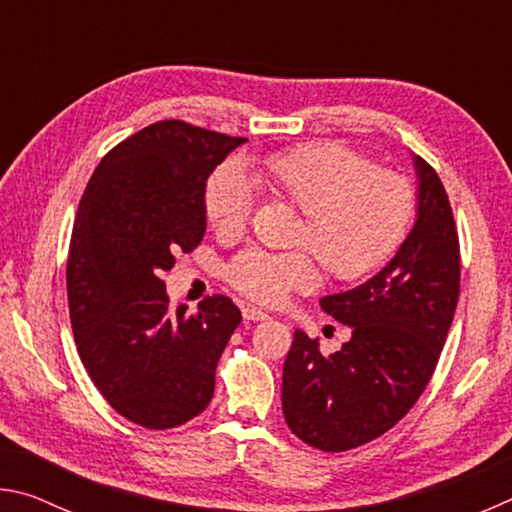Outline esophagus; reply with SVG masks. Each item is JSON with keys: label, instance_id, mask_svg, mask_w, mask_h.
Returning a JSON list of instances; mask_svg holds the SVG:
<instances>
[{"label": "esophagus", "instance_id": "1", "mask_svg": "<svg viewBox=\"0 0 512 512\" xmlns=\"http://www.w3.org/2000/svg\"><path fill=\"white\" fill-rule=\"evenodd\" d=\"M241 316H244V320H248V323H259V320L268 318L266 311L257 309V307H244L241 309Z\"/></svg>", "mask_w": 512, "mask_h": 512}]
</instances>
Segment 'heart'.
Here are the masks:
<instances>
[{"label": "heart", "mask_w": 512, "mask_h": 512, "mask_svg": "<svg viewBox=\"0 0 512 512\" xmlns=\"http://www.w3.org/2000/svg\"><path fill=\"white\" fill-rule=\"evenodd\" d=\"M248 175L305 214L298 241L311 248L336 280L375 271L402 244L413 219L411 185L336 142L302 144L250 162ZM253 212L246 173L225 164L205 189L207 221L223 237L244 232ZM228 280L259 305L273 307L293 291H309L318 268L309 253L246 248L228 266Z\"/></svg>", "instance_id": "b5f03b06"}]
</instances>
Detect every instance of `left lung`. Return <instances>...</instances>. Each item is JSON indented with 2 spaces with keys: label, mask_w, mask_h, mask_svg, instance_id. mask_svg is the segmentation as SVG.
Returning <instances> with one entry per match:
<instances>
[{
  "label": "left lung",
  "mask_w": 512,
  "mask_h": 512,
  "mask_svg": "<svg viewBox=\"0 0 512 512\" xmlns=\"http://www.w3.org/2000/svg\"><path fill=\"white\" fill-rule=\"evenodd\" d=\"M418 214L395 257L359 287L320 300L352 336L325 357L296 329L282 370L289 429L320 452H348L395 427L436 368L461 289L452 205L420 155Z\"/></svg>",
  "instance_id": "8db88e82"
}]
</instances>
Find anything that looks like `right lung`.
I'll return each instance as SVG.
<instances>
[{"instance_id": "add662e5", "label": "right lung", "mask_w": 512, "mask_h": 512, "mask_svg": "<svg viewBox=\"0 0 512 512\" xmlns=\"http://www.w3.org/2000/svg\"><path fill=\"white\" fill-rule=\"evenodd\" d=\"M244 137L180 119L142 128L106 153L76 212L67 300L81 361L126 420L171 429L203 413L216 363L241 323L225 296L169 307L162 273L205 235V187Z\"/></svg>"}]
</instances>
